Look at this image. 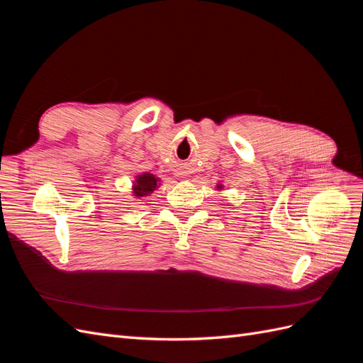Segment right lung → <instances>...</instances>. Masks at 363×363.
Instances as JSON below:
<instances>
[{
	"label": "right lung",
	"instance_id": "1",
	"mask_svg": "<svg viewBox=\"0 0 363 363\" xmlns=\"http://www.w3.org/2000/svg\"><path fill=\"white\" fill-rule=\"evenodd\" d=\"M156 186H157V179L152 174L145 172V174H142L138 177L136 184L133 188V192H135L136 196H145L150 192L155 191Z\"/></svg>",
	"mask_w": 363,
	"mask_h": 363
}]
</instances>
